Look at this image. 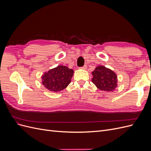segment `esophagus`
<instances>
[{
	"mask_svg": "<svg viewBox=\"0 0 151 151\" xmlns=\"http://www.w3.org/2000/svg\"><path fill=\"white\" fill-rule=\"evenodd\" d=\"M86 68H87V65H84L83 67H80V68H81V69H86Z\"/></svg>",
	"mask_w": 151,
	"mask_h": 151,
	"instance_id": "1",
	"label": "esophagus"
}]
</instances>
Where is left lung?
<instances>
[{
	"mask_svg": "<svg viewBox=\"0 0 151 151\" xmlns=\"http://www.w3.org/2000/svg\"><path fill=\"white\" fill-rule=\"evenodd\" d=\"M92 82L101 91H113L117 86V76L111 70L98 66L92 72Z\"/></svg>",
	"mask_w": 151,
	"mask_h": 151,
	"instance_id": "left-lung-1",
	"label": "left lung"
}]
</instances>
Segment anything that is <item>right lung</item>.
Segmentation results:
<instances>
[{"label":"right lung","instance_id":"1","mask_svg":"<svg viewBox=\"0 0 151 151\" xmlns=\"http://www.w3.org/2000/svg\"><path fill=\"white\" fill-rule=\"evenodd\" d=\"M74 70L66 66L59 65L44 73L42 84L52 92H58L64 89L70 84Z\"/></svg>","mask_w":151,"mask_h":151}]
</instances>
